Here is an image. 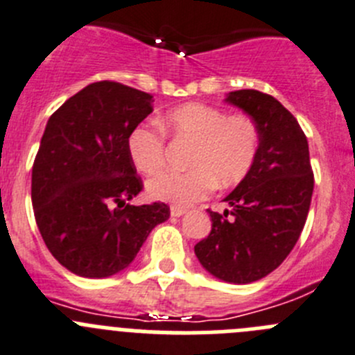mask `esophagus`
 I'll return each mask as SVG.
<instances>
[{"label": "esophagus", "instance_id": "obj_1", "mask_svg": "<svg viewBox=\"0 0 355 355\" xmlns=\"http://www.w3.org/2000/svg\"><path fill=\"white\" fill-rule=\"evenodd\" d=\"M185 208H182V207H171L170 208V214H171V217H182V215L185 214Z\"/></svg>", "mask_w": 355, "mask_h": 355}]
</instances>
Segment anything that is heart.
I'll return each mask as SVG.
<instances>
[{"label":"heart","mask_w":355,"mask_h":355,"mask_svg":"<svg viewBox=\"0 0 355 355\" xmlns=\"http://www.w3.org/2000/svg\"><path fill=\"white\" fill-rule=\"evenodd\" d=\"M175 138L193 141L185 171H164L147 182L148 196L189 207L208 196L214 185L231 187L250 171L261 144L259 128L248 115H226L205 103H187L159 121ZM128 154L132 166L154 175L164 162V135L152 124H140L129 132Z\"/></svg>","instance_id":"heart-1"}]
</instances>
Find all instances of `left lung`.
I'll list each match as a JSON object with an SVG mask.
<instances>
[{
    "instance_id": "obj_1",
    "label": "left lung",
    "mask_w": 355,
    "mask_h": 355,
    "mask_svg": "<svg viewBox=\"0 0 355 355\" xmlns=\"http://www.w3.org/2000/svg\"><path fill=\"white\" fill-rule=\"evenodd\" d=\"M259 128L252 168L224 198L230 210H208L211 231L196 243L201 266L231 284H250L284 263L303 231L313 193V171L303 129L273 96L241 89L226 96Z\"/></svg>"
}]
</instances>
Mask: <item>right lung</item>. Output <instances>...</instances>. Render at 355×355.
<instances>
[{"instance_id":"add662e5","label":"right lung","mask_w":355,"mask_h":355,"mask_svg":"<svg viewBox=\"0 0 355 355\" xmlns=\"http://www.w3.org/2000/svg\"><path fill=\"white\" fill-rule=\"evenodd\" d=\"M152 103L147 92L103 80L49 119L33 164L31 201L47 248L78 277L105 278L128 268L170 217L164 203L125 205L144 189L128 154L129 132Z\"/></svg>"}]
</instances>
